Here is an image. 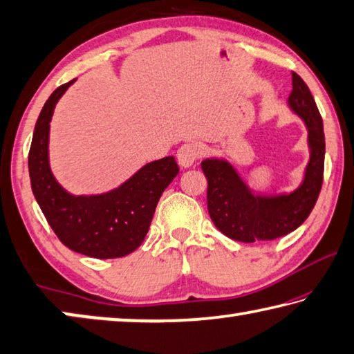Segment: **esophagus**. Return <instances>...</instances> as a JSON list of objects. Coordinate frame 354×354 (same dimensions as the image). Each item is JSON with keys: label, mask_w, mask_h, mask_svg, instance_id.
Instances as JSON below:
<instances>
[{"label": "esophagus", "mask_w": 354, "mask_h": 354, "mask_svg": "<svg viewBox=\"0 0 354 354\" xmlns=\"http://www.w3.org/2000/svg\"><path fill=\"white\" fill-rule=\"evenodd\" d=\"M203 149L195 142H185L178 149V162L181 167H190L194 165L196 160L201 158Z\"/></svg>", "instance_id": "34e87169"}]
</instances>
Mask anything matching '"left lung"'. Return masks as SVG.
<instances>
[{
    "label": "left lung",
    "instance_id": "obj_1",
    "mask_svg": "<svg viewBox=\"0 0 354 354\" xmlns=\"http://www.w3.org/2000/svg\"><path fill=\"white\" fill-rule=\"evenodd\" d=\"M289 104L306 123L310 147L304 181L295 192L262 198L251 194L225 160L206 159L201 162L207 179L209 215L217 230L232 241L253 243L289 234L309 217L319 198L325 170L323 122L313 93L295 71H292Z\"/></svg>",
    "mask_w": 354,
    "mask_h": 354
}]
</instances>
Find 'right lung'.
I'll use <instances>...</instances> for the list:
<instances>
[{
    "label": "right lung",
    "instance_id": "1",
    "mask_svg": "<svg viewBox=\"0 0 354 354\" xmlns=\"http://www.w3.org/2000/svg\"><path fill=\"white\" fill-rule=\"evenodd\" d=\"M75 82L57 87L35 123L28 167L32 194L59 241L76 253L115 259L140 247L162 192L179 173L173 156L147 164L118 189L103 195L73 196L53 176L48 137L55 106Z\"/></svg>",
    "mask_w": 354,
    "mask_h": 354
}]
</instances>
